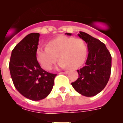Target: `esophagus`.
Instances as JSON below:
<instances>
[{
	"label": "esophagus",
	"mask_w": 123,
	"mask_h": 123,
	"mask_svg": "<svg viewBox=\"0 0 123 123\" xmlns=\"http://www.w3.org/2000/svg\"><path fill=\"white\" fill-rule=\"evenodd\" d=\"M68 71H64V72H61L60 73V74H68Z\"/></svg>",
	"instance_id": "34e87169"
}]
</instances>
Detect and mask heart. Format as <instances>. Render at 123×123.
I'll list each match as a JSON object with an SVG mask.
<instances>
[{
    "mask_svg": "<svg viewBox=\"0 0 123 123\" xmlns=\"http://www.w3.org/2000/svg\"><path fill=\"white\" fill-rule=\"evenodd\" d=\"M87 46L82 39L60 36L49 42L48 47H38L36 56L42 67L50 70L58 58L60 68L76 69L87 58Z\"/></svg>",
    "mask_w": 123,
    "mask_h": 123,
    "instance_id": "heart-1",
    "label": "heart"
}]
</instances>
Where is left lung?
Segmentation results:
<instances>
[{"instance_id": "1", "label": "left lung", "mask_w": 123, "mask_h": 123, "mask_svg": "<svg viewBox=\"0 0 123 123\" xmlns=\"http://www.w3.org/2000/svg\"><path fill=\"white\" fill-rule=\"evenodd\" d=\"M65 34L71 36V33ZM87 45L88 56L86 65L77 70L79 78L71 82L75 91L86 97H93L104 89L110 77L111 56L106 45L86 32L78 34Z\"/></svg>"}]
</instances>
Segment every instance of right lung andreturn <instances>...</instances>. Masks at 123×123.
I'll return each mask as SVG.
<instances>
[{"mask_svg":"<svg viewBox=\"0 0 123 123\" xmlns=\"http://www.w3.org/2000/svg\"><path fill=\"white\" fill-rule=\"evenodd\" d=\"M39 33H31L15 47L11 54L9 69L15 88L26 98L41 100L48 96L56 74L41 67L37 60Z\"/></svg>","mask_w":123,"mask_h":123,"instance_id":"right-lung-1","label":"right lung"}]
</instances>
